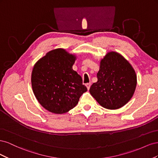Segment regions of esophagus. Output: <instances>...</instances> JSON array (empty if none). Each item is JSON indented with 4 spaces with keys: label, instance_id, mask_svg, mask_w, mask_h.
Here are the masks:
<instances>
[{
    "label": "esophagus",
    "instance_id": "esophagus-1",
    "mask_svg": "<svg viewBox=\"0 0 158 158\" xmlns=\"http://www.w3.org/2000/svg\"><path fill=\"white\" fill-rule=\"evenodd\" d=\"M85 85H86V87H87L88 89H89V88H90V86H91V83H87L86 84H85Z\"/></svg>",
    "mask_w": 158,
    "mask_h": 158
}]
</instances>
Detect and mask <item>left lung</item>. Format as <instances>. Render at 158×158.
I'll list each match as a JSON object with an SVG mask.
<instances>
[{
	"label": "left lung",
	"mask_w": 158,
	"mask_h": 158,
	"mask_svg": "<svg viewBox=\"0 0 158 158\" xmlns=\"http://www.w3.org/2000/svg\"><path fill=\"white\" fill-rule=\"evenodd\" d=\"M98 82L90 87L91 95L103 107L121 108L131 99L136 86L132 66L120 54L109 52L102 60Z\"/></svg>",
	"instance_id": "obj_1"
}]
</instances>
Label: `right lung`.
<instances>
[{"label": "right lung", "instance_id": "right-lung-1", "mask_svg": "<svg viewBox=\"0 0 158 158\" xmlns=\"http://www.w3.org/2000/svg\"><path fill=\"white\" fill-rule=\"evenodd\" d=\"M75 56L63 49L47 52L33 67L31 84L41 106L51 113L68 112L78 103L87 88L73 66Z\"/></svg>", "mask_w": 158, "mask_h": 158}]
</instances>
